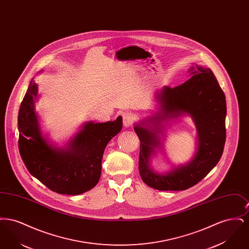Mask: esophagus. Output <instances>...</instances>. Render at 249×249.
I'll use <instances>...</instances> for the list:
<instances>
[{
  "instance_id": "obj_1",
  "label": "esophagus",
  "mask_w": 249,
  "mask_h": 249,
  "mask_svg": "<svg viewBox=\"0 0 249 249\" xmlns=\"http://www.w3.org/2000/svg\"><path fill=\"white\" fill-rule=\"evenodd\" d=\"M133 124V118L130 115H124L123 116V126L125 128H130Z\"/></svg>"
}]
</instances>
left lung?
Wrapping results in <instances>:
<instances>
[{"mask_svg":"<svg viewBox=\"0 0 249 249\" xmlns=\"http://www.w3.org/2000/svg\"><path fill=\"white\" fill-rule=\"evenodd\" d=\"M189 80L175 87H163L156 93L157 111L134 123L140 139L139 173L144 184L158 190H185L199 183L219 161L226 140L225 94L213 71L201 65L191 66ZM189 115L196 129V149L189 163L158 173L152 158L163 151L165 125Z\"/></svg>","mask_w":249,"mask_h":249,"instance_id":"1","label":"left lung"}]
</instances>
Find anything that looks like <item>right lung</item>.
<instances>
[{"mask_svg": "<svg viewBox=\"0 0 249 249\" xmlns=\"http://www.w3.org/2000/svg\"><path fill=\"white\" fill-rule=\"evenodd\" d=\"M38 97V85L32 79L18 118L24 164L33 177L59 194L79 195L91 190L101 177L107 143L122 129V117L105 123L85 122L63 146H57L41 129L36 111Z\"/></svg>", "mask_w": 249, "mask_h": 249, "instance_id": "add662e5", "label": "right lung"}]
</instances>
